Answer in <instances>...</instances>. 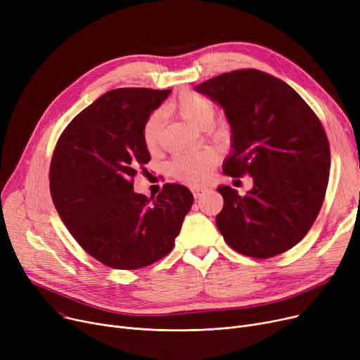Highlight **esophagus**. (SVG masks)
<instances>
[{"label":"esophagus","instance_id":"1","mask_svg":"<svg viewBox=\"0 0 360 360\" xmlns=\"http://www.w3.org/2000/svg\"><path fill=\"white\" fill-rule=\"evenodd\" d=\"M191 191H193V194H194V197H195V198L201 197V195L205 193L204 188H200V186H193V188H191Z\"/></svg>","mask_w":360,"mask_h":360}]
</instances>
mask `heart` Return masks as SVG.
Masks as SVG:
<instances>
[{"label":"heart","mask_w":360,"mask_h":360,"mask_svg":"<svg viewBox=\"0 0 360 360\" xmlns=\"http://www.w3.org/2000/svg\"><path fill=\"white\" fill-rule=\"evenodd\" d=\"M170 109L178 113L191 127L197 129H209L210 134L216 139H221L226 134L224 124H212L216 115V106L213 101L205 98L204 94L193 90H185L170 105ZM160 132L162 115L160 112H153L143 125V141L150 151L158 148L160 141ZM216 163V151L207 148L175 156L169 163V170L174 178L182 182L200 185L212 176Z\"/></svg>","instance_id":"1"}]
</instances>
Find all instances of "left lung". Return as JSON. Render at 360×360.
I'll use <instances>...</instances> for the list:
<instances>
[{
    "instance_id": "obj_1",
    "label": "left lung",
    "mask_w": 360,
    "mask_h": 360,
    "mask_svg": "<svg viewBox=\"0 0 360 360\" xmlns=\"http://www.w3.org/2000/svg\"><path fill=\"white\" fill-rule=\"evenodd\" d=\"M195 90L219 103L231 125L224 175L254 181L243 197L217 188L223 239L254 258L286 252L308 233L326 197L330 144L323 124L289 84L254 68L220 74Z\"/></svg>"
}]
</instances>
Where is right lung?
<instances>
[{"instance_id":"obj_1","label":"right lung","mask_w":360,"mask_h":360,"mask_svg":"<svg viewBox=\"0 0 360 360\" xmlns=\"http://www.w3.org/2000/svg\"><path fill=\"white\" fill-rule=\"evenodd\" d=\"M169 94L106 91L67 125L53 150L55 209L80 247L110 269L136 270L167 255L193 205L181 184H166L156 200L134 193L137 170L150 160L143 125Z\"/></svg>"}]
</instances>
